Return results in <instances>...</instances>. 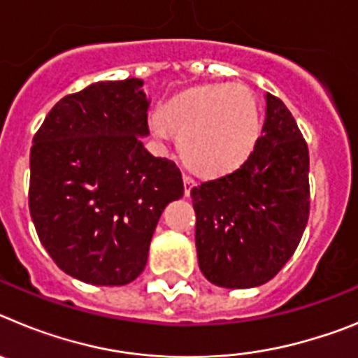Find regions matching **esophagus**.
Masks as SVG:
<instances>
[{"label":"esophagus","instance_id":"1","mask_svg":"<svg viewBox=\"0 0 358 358\" xmlns=\"http://www.w3.org/2000/svg\"><path fill=\"white\" fill-rule=\"evenodd\" d=\"M182 182H185V195H189V189L195 186V179L189 173H182Z\"/></svg>","mask_w":358,"mask_h":358}]
</instances>
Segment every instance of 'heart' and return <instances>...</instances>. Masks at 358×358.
<instances>
[{"instance_id":"heart-1","label":"heart","mask_w":358,"mask_h":358,"mask_svg":"<svg viewBox=\"0 0 358 358\" xmlns=\"http://www.w3.org/2000/svg\"><path fill=\"white\" fill-rule=\"evenodd\" d=\"M150 127L159 138L179 136L188 166L206 176L231 172L248 159L258 140V106L240 84H208L186 91L152 115Z\"/></svg>"}]
</instances>
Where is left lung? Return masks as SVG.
<instances>
[{"instance_id":"obj_1","label":"left lung","mask_w":358,"mask_h":358,"mask_svg":"<svg viewBox=\"0 0 358 358\" xmlns=\"http://www.w3.org/2000/svg\"><path fill=\"white\" fill-rule=\"evenodd\" d=\"M308 147L292 113L267 93L264 132L248 159L189 192L199 267L208 281L251 289L280 273L308 222Z\"/></svg>"}]
</instances>
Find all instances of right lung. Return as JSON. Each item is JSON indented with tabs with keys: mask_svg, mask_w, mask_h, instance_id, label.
<instances>
[{
	"mask_svg": "<svg viewBox=\"0 0 358 358\" xmlns=\"http://www.w3.org/2000/svg\"><path fill=\"white\" fill-rule=\"evenodd\" d=\"M138 78L66 94L34 136L28 206L66 274L127 285L143 273L161 213L182 197L181 170L145 150L148 106Z\"/></svg>",
	"mask_w": 358,
	"mask_h": 358,
	"instance_id": "1",
	"label": "right lung"
}]
</instances>
